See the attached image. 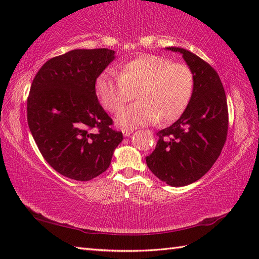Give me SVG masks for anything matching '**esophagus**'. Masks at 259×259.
I'll return each instance as SVG.
<instances>
[{"label": "esophagus", "mask_w": 259, "mask_h": 259, "mask_svg": "<svg viewBox=\"0 0 259 259\" xmlns=\"http://www.w3.org/2000/svg\"><path fill=\"white\" fill-rule=\"evenodd\" d=\"M133 129H122V134H123V136L124 137H128V136H130L131 135V133H133Z\"/></svg>", "instance_id": "1"}]
</instances>
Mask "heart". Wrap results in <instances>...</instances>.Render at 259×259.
Here are the masks:
<instances>
[{
    "label": "heart",
    "instance_id": "obj_1",
    "mask_svg": "<svg viewBox=\"0 0 259 259\" xmlns=\"http://www.w3.org/2000/svg\"><path fill=\"white\" fill-rule=\"evenodd\" d=\"M194 89L195 76L188 65L152 54L122 64L118 75L106 71L96 81L99 100L110 112L119 111L136 92L139 101L117 115L118 122L126 128L177 120L188 107Z\"/></svg>",
    "mask_w": 259,
    "mask_h": 259
}]
</instances>
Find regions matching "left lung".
I'll use <instances>...</instances> for the list:
<instances>
[{
	"mask_svg": "<svg viewBox=\"0 0 259 259\" xmlns=\"http://www.w3.org/2000/svg\"><path fill=\"white\" fill-rule=\"evenodd\" d=\"M179 52L195 76L191 100L181 117L158 131L155 150L146 157L152 174L172 187L200 179L216 162L228 133V107L223 83L210 64L188 50Z\"/></svg>",
	"mask_w": 259,
	"mask_h": 259,
	"instance_id": "1",
	"label": "left lung"
}]
</instances>
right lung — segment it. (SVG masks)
Segmentation results:
<instances>
[{
	"label": "right lung",
	"mask_w": 259,
	"mask_h": 259,
	"mask_svg": "<svg viewBox=\"0 0 259 259\" xmlns=\"http://www.w3.org/2000/svg\"><path fill=\"white\" fill-rule=\"evenodd\" d=\"M113 59L108 49L72 50L49 60L33 79L27 123L43 158L64 177L101 175L123 139L96 93L97 78Z\"/></svg>",
	"instance_id": "1"
}]
</instances>
